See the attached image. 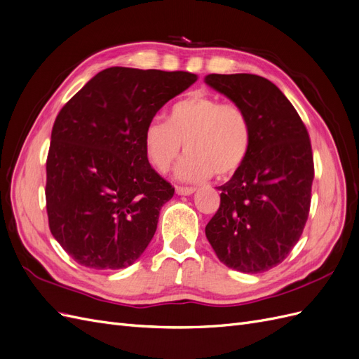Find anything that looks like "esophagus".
<instances>
[{"mask_svg":"<svg viewBox=\"0 0 359 359\" xmlns=\"http://www.w3.org/2000/svg\"><path fill=\"white\" fill-rule=\"evenodd\" d=\"M194 191H196L194 187H177V194H180V196H189V194H193Z\"/></svg>","mask_w":359,"mask_h":359,"instance_id":"obj_1","label":"esophagus"}]
</instances>
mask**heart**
<instances>
[{
    "label": "heart",
    "mask_w": 359,
    "mask_h": 359,
    "mask_svg": "<svg viewBox=\"0 0 359 359\" xmlns=\"http://www.w3.org/2000/svg\"><path fill=\"white\" fill-rule=\"evenodd\" d=\"M253 130L247 112L236 103H223L206 93H191L170 106L168 121L151 119L142 136L147 160L166 173L180 157L182 144L187 156L177 168L184 181L226 178L245 163Z\"/></svg>",
    "instance_id": "heart-1"
}]
</instances>
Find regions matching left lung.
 <instances>
[{
    "mask_svg": "<svg viewBox=\"0 0 359 359\" xmlns=\"http://www.w3.org/2000/svg\"><path fill=\"white\" fill-rule=\"evenodd\" d=\"M205 83L240 104L253 130L243 168L219 187L220 208L205 235L226 266L264 273L287 257L307 222L314 178L307 128L262 76L208 74Z\"/></svg>",
    "mask_w": 359,
    "mask_h": 359,
    "instance_id": "1",
    "label": "left lung"
}]
</instances>
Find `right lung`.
<instances>
[{"label":"right lung","mask_w":359,"mask_h":359,"mask_svg":"<svg viewBox=\"0 0 359 359\" xmlns=\"http://www.w3.org/2000/svg\"><path fill=\"white\" fill-rule=\"evenodd\" d=\"M198 81L189 72L111 67L60 111L46 161L49 229L91 269H121L153 240L170 184L151 168L142 136L173 97Z\"/></svg>","instance_id":"add662e5"}]
</instances>
